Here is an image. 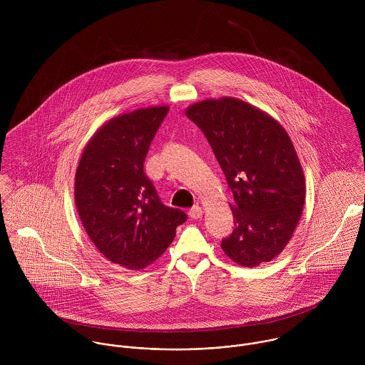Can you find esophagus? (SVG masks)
I'll list each match as a JSON object with an SVG mask.
<instances>
[{
    "instance_id": "1",
    "label": "esophagus",
    "mask_w": 365,
    "mask_h": 365,
    "mask_svg": "<svg viewBox=\"0 0 365 365\" xmlns=\"http://www.w3.org/2000/svg\"><path fill=\"white\" fill-rule=\"evenodd\" d=\"M190 216L192 217V219H200V217H202V213H204V210L202 208L200 207V205H195V207H192V208L190 209Z\"/></svg>"
}]
</instances>
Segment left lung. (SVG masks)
I'll use <instances>...</instances> for the list:
<instances>
[{
  "instance_id": "left-lung-1",
  "label": "left lung",
  "mask_w": 365,
  "mask_h": 365,
  "mask_svg": "<svg viewBox=\"0 0 365 365\" xmlns=\"http://www.w3.org/2000/svg\"><path fill=\"white\" fill-rule=\"evenodd\" d=\"M233 194L235 229L220 247L230 260L256 267L291 240L305 204V177L285 129L242 100L223 97L188 106Z\"/></svg>"
}]
</instances>
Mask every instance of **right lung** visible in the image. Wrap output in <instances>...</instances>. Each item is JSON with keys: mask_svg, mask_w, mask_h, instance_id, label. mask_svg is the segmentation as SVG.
I'll return each mask as SVG.
<instances>
[{"mask_svg": "<svg viewBox=\"0 0 365 365\" xmlns=\"http://www.w3.org/2000/svg\"><path fill=\"white\" fill-rule=\"evenodd\" d=\"M167 112L152 106L112 118L87 143L76 171L74 200L87 235L108 260L129 269L156 261L187 220L160 201L143 171Z\"/></svg>", "mask_w": 365, "mask_h": 365, "instance_id": "add662e5", "label": "right lung"}]
</instances>
